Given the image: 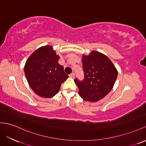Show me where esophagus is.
I'll return each mask as SVG.
<instances>
[{
	"instance_id": "obj_1",
	"label": "esophagus",
	"mask_w": 146,
	"mask_h": 146,
	"mask_svg": "<svg viewBox=\"0 0 146 146\" xmlns=\"http://www.w3.org/2000/svg\"><path fill=\"white\" fill-rule=\"evenodd\" d=\"M70 78H74V77H75V74H74V73H72L71 74H70Z\"/></svg>"
}]
</instances>
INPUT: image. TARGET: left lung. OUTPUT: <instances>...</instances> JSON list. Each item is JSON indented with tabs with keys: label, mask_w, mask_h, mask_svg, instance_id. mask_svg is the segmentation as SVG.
I'll use <instances>...</instances> for the list:
<instances>
[{
	"label": "left lung",
	"mask_w": 146,
	"mask_h": 146,
	"mask_svg": "<svg viewBox=\"0 0 146 146\" xmlns=\"http://www.w3.org/2000/svg\"><path fill=\"white\" fill-rule=\"evenodd\" d=\"M82 63L84 80H74L79 89V95L86 101L98 102L111 91L118 71L109 58L98 51L92 50L88 55L83 54Z\"/></svg>",
	"instance_id": "obj_1"
}]
</instances>
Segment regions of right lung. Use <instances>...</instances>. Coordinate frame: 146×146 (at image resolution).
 I'll return each instance as SVG.
<instances>
[{
  "label": "right lung",
  "mask_w": 146,
  "mask_h": 146,
  "mask_svg": "<svg viewBox=\"0 0 146 146\" xmlns=\"http://www.w3.org/2000/svg\"><path fill=\"white\" fill-rule=\"evenodd\" d=\"M59 55L50 45L36 49L27 59L24 66L26 78L37 95L50 98L57 94L61 84L68 76L59 65Z\"/></svg>",
  "instance_id": "1"
}]
</instances>
